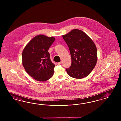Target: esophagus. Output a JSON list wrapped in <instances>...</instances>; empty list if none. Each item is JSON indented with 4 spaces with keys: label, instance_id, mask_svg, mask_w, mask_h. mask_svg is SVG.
<instances>
[{
    "label": "esophagus",
    "instance_id": "esophagus-1",
    "mask_svg": "<svg viewBox=\"0 0 121 121\" xmlns=\"http://www.w3.org/2000/svg\"><path fill=\"white\" fill-rule=\"evenodd\" d=\"M62 63V62H58V63H57V64H58V65H60V64H61Z\"/></svg>",
    "mask_w": 121,
    "mask_h": 121
}]
</instances>
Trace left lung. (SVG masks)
Wrapping results in <instances>:
<instances>
[{
  "instance_id": "8db88e82",
  "label": "left lung",
  "mask_w": 121,
  "mask_h": 121,
  "mask_svg": "<svg viewBox=\"0 0 121 121\" xmlns=\"http://www.w3.org/2000/svg\"><path fill=\"white\" fill-rule=\"evenodd\" d=\"M68 45L71 65L66 69L70 77L81 79L87 76L97 62V50L91 38L80 30L74 29L62 36Z\"/></svg>"
}]
</instances>
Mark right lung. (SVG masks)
Instances as JSON below:
<instances>
[{
	"mask_svg": "<svg viewBox=\"0 0 121 121\" xmlns=\"http://www.w3.org/2000/svg\"><path fill=\"white\" fill-rule=\"evenodd\" d=\"M55 40L53 37L39 35L26 44L22 53V64L26 72L35 80L44 82L50 79L55 65L48 52Z\"/></svg>",
	"mask_w": 121,
	"mask_h": 121,
	"instance_id": "right-lung-1",
	"label": "right lung"
}]
</instances>
